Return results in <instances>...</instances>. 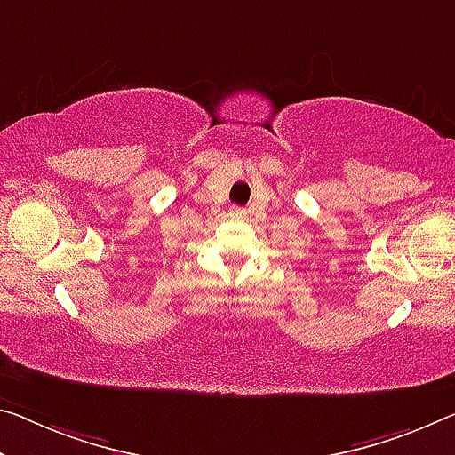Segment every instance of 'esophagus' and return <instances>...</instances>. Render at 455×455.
<instances>
[{"label": "esophagus", "mask_w": 455, "mask_h": 455, "mask_svg": "<svg viewBox=\"0 0 455 455\" xmlns=\"http://www.w3.org/2000/svg\"><path fill=\"white\" fill-rule=\"evenodd\" d=\"M232 215H234V218H242V212H240V209H234Z\"/></svg>", "instance_id": "obj_1"}]
</instances>
